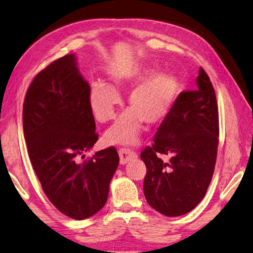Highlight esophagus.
Returning a JSON list of instances; mask_svg holds the SVG:
<instances>
[{"label":"esophagus","instance_id":"esophagus-1","mask_svg":"<svg viewBox=\"0 0 253 253\" xmlns=\"http://www.w3.org/2000/svg\"><path fill=\"white\" fill-rule=\"evenodd\" d=\"M119 156H120V164H123V166L129 162L130 160L137 158V155H136L135 152L129 150V148H120Z\"/></svg>","mask_w":253,"mask_h":253}]
</instances>
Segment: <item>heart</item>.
Segmentation results:
<instances>
[{"label": "heart", "mask_w": 253, "mask_h": 253, "mask_svg": "<svg viewBox=\"0 0 253 253\" xmlns=\"http://www.w3.org/2000/svg\"><path fill=\"white\" fill-rule=\"evenodd\" d=\"M156 72L154 67H133L112 74L110 86L102 82L91 84L90 107L100 123L115 118L119 92L136 86L128 97L130 109L106 131L107 144H134L141 135L143 122L155 126L169 116L180 94V80L173 72Z\"/></svg>", "instance_id": "1"}]
</instances>
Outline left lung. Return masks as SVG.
I'll use <instances>...</instances> for the list:
<instances>
[{"label": "left lung", "mask_w": 253, "mask_h": 253, "mask_svg": "<svg viewBox=\"0 0 253 253\" xmlns=\"http://www.w3.org/2000/svg\"><path fill=\"white\" fill-rule=\"evenodd\" d=\"M197 90L179 94L141 159L146 166L144 195L152 208L169 217L198 205L213 177L218 146V109L215 91L202 67ZM169 156L163 162L157 156Z\"/></svg>", "instance_id": "8db88e82"}]
</instances>
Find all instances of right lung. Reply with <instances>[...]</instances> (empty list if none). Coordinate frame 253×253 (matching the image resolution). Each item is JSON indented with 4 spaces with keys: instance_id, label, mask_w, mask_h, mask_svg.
Returning <instances> with one entry per match:
<instances>
[{
    "instance_id": "1",
    "label": "right lung",
    "mask_w": 253,
    "mask_h": 253,
    "mask_svg": "<svg viewBox=\"0 0 253 253\" xmlns=\"http://www.w3.org/2000/svg\"><path fill=\"white\" fill-rule=\"evenodd\" d=\"M89 94L71 54L36 75L23 103L28 153L42 190L61 213L78 220L105 206L119 163L114 146L80 161L98 141Z\"/></svg>"
}]
</instances>
